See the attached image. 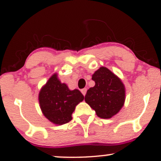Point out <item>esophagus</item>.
<instances>
[{
	"instance_id": "34e87169",
	"label": "esophagus",
	"mask_w": 161,
	"mask_h": 161,
	"mask_svg": "<svg viewBox=\"0 0 161 161\" xmlns=\"http://www.w3.org/2000/svg\"><path fill=\"white\" fill-rule=\"evenodd\" d=\"M86 91H87V89L84 88V89H82V90H81V92L83 93V95H84V96H85V95H86Z\"/></svg>"
}]
</instances>
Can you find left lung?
<instances>
[{
  "mask_svg": "<svg viewBox=\"0 0 161 161\" xmlns=\"http://www.w3.org/2000/svg\"><path fill=\"white\" fill-rule=\"evenodd\" d=\"M92 79L96 84L87 90L85 102L102 119H110L119 112L125 101V87L110 69L102 66Z\"/></svg>",
  "mask_w": 161,
  "mask_h": 161,
  "instance_id": "8db88e82",
  "label": "left lung"
}]
</instances>
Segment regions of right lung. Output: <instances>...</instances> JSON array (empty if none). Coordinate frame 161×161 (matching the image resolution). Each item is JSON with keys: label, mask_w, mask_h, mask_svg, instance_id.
Listing matches in <instances>:
<instances>
[{"label": "right lung", "mask_w": 161, "mask_h": 161, "mask_svg": "<svg viewBox=\"0 0 161 161\" xmlns=\"http://www.w3.org/2000/svg\"><path fill=\"white\" fill-rule=\"evenodd\" d=\"M84 97L77 89L69 88L61 83L57 73L51 75L39 93L41 110L53 124L61 125L71 120V114Z\"/></svg>", "instance_id": "obj_1"}]
</instances>
